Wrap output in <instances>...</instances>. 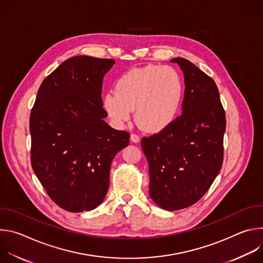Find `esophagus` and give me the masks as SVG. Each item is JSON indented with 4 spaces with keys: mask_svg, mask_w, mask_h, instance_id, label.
Returning <instances> with one entry per match:
<instances>
[{
    "mask_svg": "<svg viewBox=\"0 0 263 263\" xmlns=\"http://www.w3.org/2000/svg\"><path fill=\"white\" fill-rule=\"evenodd\" d=\"M130 140H131L132 142H134V143H137V142H139L140 137H139L137 134H131V136H130Z\"/></svg>",
    "mask_w": 263,
    "mask_h": 263,
    "instance_id": "34e87169",
    "label": "esophagus"
}]
</instances>
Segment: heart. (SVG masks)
I'll return each mask as SVG.
<instances>
[{"label": "heart", "instance_id": "heart-1", "mask_svg": "<svg viewBox=\"0 0 263 263\" xmlns=\"http://www.w3.org/2000/svg\"><path fill=\"white\" fill-rule=\"evenodd\" d=\"M115 90L103 98V108L112 121L124 125L134 109L138 126L157 132L175 120L182 102L183 83L173 67L149 64L125 72Z\"/></svg>", "mask_w": 263, "mask_h": 263}]
</instances>
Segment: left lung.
Instances as JSON below:
<instances>
[{"instance_id":"8db88e82","label":"left lung","mask_w":263,"mask_h":263,"mask_svg":"<svg viewBox=\"0 0 263 263\" xmlns=\"http://www.w3.org/2000/svg\"><path fill=\"white\" fill-rule=\"evenodd\" d=\"M184 74L182 115L141 139L148 163V195L168 211L190 207L209 190L223 155L226 117L215 82L194 63L174 58Z\"/></svg>"}]
</instances>
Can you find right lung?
<instances>
[{"label": "right lung", "instance_id": "add662e5", "mask_svg": "<svg viewBox=\"0 0 263 263\" xmlns=\"http://www.w3.org/2000/svg\"><path fill=\"white\" fill-rule=\"evenodd\" d=\"M114 59L73 56L43 81L30 116L31 164L49 197L70 212L98 207L130 134L111 128L102 102Z\"/></svg>", "mask_w": 263, "mask_h": 263}]
</instances>
